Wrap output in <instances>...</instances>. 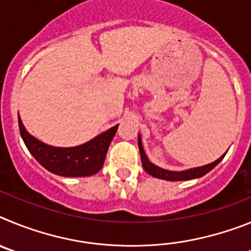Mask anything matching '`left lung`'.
Masks as SVG:
<instances>
[{
  "mask_svg": "<svg viewBox=\"0 0 251 251\" xmlns=\"http://www.w3.org/2000/svg\"><path fill=\"white\" fill-rule=\"evenodd\" d=\"M138 147H139V153H141L142 165H143V168H145L146 172L150 174L151 176L157 177V178H161V179H167V181H186V179H192V178L202 177L203 175L210 172L215 166L219 165L221 159L225 157V154H224V156H221L220 158L216 159L215 162H212V163H210V165L202 166V167L191 168V170L181 171V172H174V171H167V170H163V168L157 167V166H154L153 163H151V162L148 161L147 156H146V153H145V150H143V146H142L141 137H138Z\"/></svg>",
  "mask_w": 251,
  "mask_h": 251,
  "instance_id": "obj_1",
  "label": "left lung"
}]
</instances>
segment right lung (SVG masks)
<instances>
[{
	"instance_id": "1",
	"label": "right lung",
	"mask_w": 251,
	"mask_h": 251,
	"mask_svg": "<svg viewBox=\"0 0 251 251\" xmlns=\"http://www.w3.org/2000/svg\"><path fill=\"white\" fill-rule=\"evenodd\" d=\"M21 137L30 153L40 165L59 176L84 177L95 175L103 167L110 142L118 129V124L79 147L56 148L28 134L19 117Z\"/></svg>"
}]
</instances>
